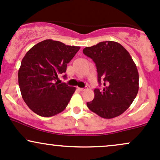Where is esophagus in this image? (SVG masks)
Instances as JSON below:
<instances>
[{"label":"esophagus","mask_w":160,"mask_h":160,"mask_svg":"<svg viewBox=\"0 0 160 160\" xmlns=\"http://www.w3.org/2000/svg\"><path fill=\"white\" fill-rule=\"evenodd\" d=\"M78 90H79L80 91H85V88H78Z\"/></svg>","instance_id":"34e87169"}]
</instances>
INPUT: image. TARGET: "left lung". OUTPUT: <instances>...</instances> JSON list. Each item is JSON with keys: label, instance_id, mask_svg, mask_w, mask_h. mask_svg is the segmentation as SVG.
I'll list each match as a JSON object with an SVG mask.
<instances>
[{"label": "left lung", "instance_id": "left-lung-1", "mask_svg": "<svg viewBox=\"0 0 160 160\" xmlns=\"http://www.w3.org/2000/svg\"><path fill=\"white\" fill-rule=\"evenodd\" d=\"M84 54L92 59L97 67L100 85L95 88L94 98L87 107L104 119L122 114L137 96L139 75L137 66L127 50L119 43L102 41L83 49Z\"/></svg>", "mask_w": 160, "mask_h": 160}]
</instances>
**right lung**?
<instances>
[{"instance_id":"1","label":"right lung","mask_w":160,"mask_h":160,"mask_svg":"<svg viewBox=\"0 0 160 160\" xmlns=\"http://www.w3.org/2000/svg\"><path fill=\"white\" fill-rule=\"evenodd\" d=\"M79 49L80 47L48 39L26 53L18 72V81L23 100L35 113L51 117L66 109L76 88L56 80L66 72L67 63Z\"/></svg>"}]
</instances>
